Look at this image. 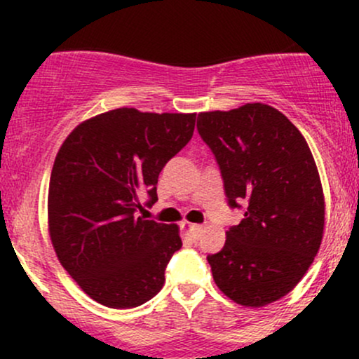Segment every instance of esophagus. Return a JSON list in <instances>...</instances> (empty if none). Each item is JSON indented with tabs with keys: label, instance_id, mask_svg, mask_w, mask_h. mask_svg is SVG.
I'll return each instance as SVG.
<instances>
[{
	"label": "esophagus",
	"instance_id": "esophagus-1",
	"mask_svg": "<svg viewBox=\"0 0 359 359\" xmlns=\"http://www.w3.org/2000/svg\"><path fill=\"white\" fill-rule=\"evenodd\" d=\"M182 228H184L185 231H187L189 234H191V238H192L194 241L199 240L201 231H203V226H199V224H192V222H187V221H184V222H182Z\"/></svg>",
	"mask_w": 359,
	"mask_h": 359
}]
</instances>
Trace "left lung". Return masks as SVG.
<instances>
[{
  "mask_svg": "<svg viewBox=\"0 0 359 359\" xmlns=\"http://www.w3.org/2000/svg\"><path fill=\"white\" fill-rule=\"evenodd\" d=\"M219 165L226 199L243 209L221 251L208 255L216 285L246 307L282 299L306 275L324 231V196L302 133L271 106L253 102L197 116Z\"/></svg>",
  "mask_w": 359,
  "mask_h": 359,
  "instance_id": "obj_1",
  "label": "left lung"
}]
</instances>
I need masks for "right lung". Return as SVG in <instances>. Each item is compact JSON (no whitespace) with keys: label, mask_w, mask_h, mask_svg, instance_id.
I'll list each match as a JSON object with an SVG mask.
<instances>
[{"label":"right lung","mask_w":359,"mask_h":359,"mask_svg":"<svg viewBox=\"0 0 359 359\" xmlns=\"http://www.w3.org/2000/svg\"><path fill=\"white\" fill-rule=\"evenodd\" d=\"M196 114L118 108L69 135L48 185V228L62 266L90 299L138 307L160 292L179 229L138 217L158 201L156 182L191 142Z\"/></svg>","instance_id":"right-lung-1"}]
</instances>
